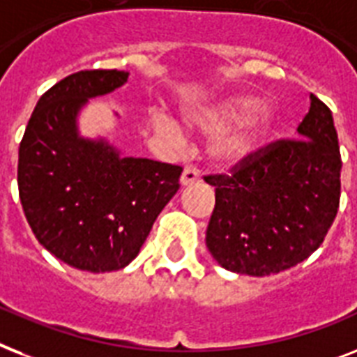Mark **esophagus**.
Wrapping results in <instances>:
<instances>
[{
	"label": "esophagus",
	"instance_id": "34e87169",
	"mask_svg": "<svg viewBox=\"0 0 357 357\" xmlns=\"http://www.w3.org/2000/svg\"><path fill=\"white\" fill-rule=\"evenodd\" d=\"M181 185L183 187H188V185L196 183V181H199V172L196 169H192V167H185L183 174H181Z\"/></svg>",
	"mask_w": 357,
	"mask_h": 357
}]
</instances>
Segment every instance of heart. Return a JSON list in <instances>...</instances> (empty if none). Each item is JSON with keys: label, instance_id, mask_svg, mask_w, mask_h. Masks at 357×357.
Returning a JSON list of instances; mask_svg holds the SVG:
<instances>
[{"label": "heart", "instance_id": "b5f03b06", "mask_svg": "<svg viewBox=\"0 0 357 357\" xmlns=\"http://www.w3.org/2000/svg\"><path fill=\"white\" fill-rule=\"evenodd\" d=\"M257 104L251 95H236L222 102L187 113V123L199 132L216 133L207 144V158L218 169H234L248 161L273 121L266 104ZM155 126L170 139L179 137V126L170 117H158Z\"/></svg>", "mask_w": 357, "mask_h": 357}]
</instances>
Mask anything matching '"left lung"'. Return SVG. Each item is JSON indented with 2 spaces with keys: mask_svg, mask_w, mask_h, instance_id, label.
I'll use <instances>...</instances> for the list:
<instances>
[{
  "mask_svg": "<svg viewBox=\"0 0 357 357\" xmlns=\"http://www.w3.org/2000/svg\"><path fill=\"white\" fill-rule=\"evenodd\" d=\"M297 139L260 149L214 187L207 248L222 268L266 277L306 260L334 224L341 196V153L332 112L310 95Z\"/></svg>",
  "mask_w": 357,
  "mask_h": 357,
  "instance_id": "1",
  "label": "left lung"
}]
</instances>
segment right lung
<instances>
[{
	"mask_svg": "<svg viewBox=\"0 0 357 357\" xmlns=\"http://www.w3.org/2000/svg\"><path fill=\"white\" fill-rule=\"evenodd\" d=\"M126 80L117 69L69 75L40 97L20 143V199L34 236L56 259L91 273L117 271L137 257L183 172L78 133L89 98Z\"/></svg>",
	"mask_w": 357,
	"mask_h": 357,
	"instance_id": "obj_1",
	"label": "right lung"
}]
</instances>
